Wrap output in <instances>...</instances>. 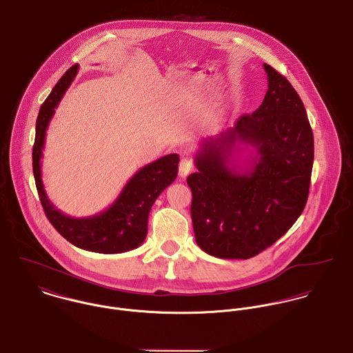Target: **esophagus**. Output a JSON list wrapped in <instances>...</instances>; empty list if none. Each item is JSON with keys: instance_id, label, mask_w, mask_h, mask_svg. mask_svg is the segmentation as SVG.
Wrapping results in <instances>:
<instances>
[{"instance_id": "esophagus-1", "label": "esophagus", "mask_w": 353, "mask_h": 353, "mask_svg": "<svg viewBox=\"0 0 353 353\" xmlns=\"http://www.w3.org/2000/svg\"><path fill=\"white\" fill-rule=\"evenodd\" d=\"M192 170H193V163H192V160L188 159V157H183V159L181 160V163H179V175H181L182 178H186Z\"/></svg>"}]
</instances>
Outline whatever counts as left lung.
Returning a JSON list of instances; mask_svg holds the SVG:
<instances>
[{
    "label": "left lung",
    "mask_w": 353,
    "mask_h": 353,
    "mask_svg": "<svg viewBox=\"0 0 353 353\" xmlns=\"http://www.w3.org/2000/svg\"><path fill=\"white\" fill-rule=\"evenodd\" d=\"M268 90L261 105L234 127L201 143L197 172L188 176L197 245L219 259H250L285 234L310 192L314 135L290 82L263 64ZM236 140L258 153L242 173L232 165Z\"/></svg>",
    "instance_id": "8db88e82"
}]
</instances>
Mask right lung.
<instances>
[{
	"label": "right lung",
	"mask_w": 353,
	"mask_h": 353,
	"mask_svg": "<svg viewBox=\"0 0 353 353\" xmlns=\"http://www.w3.org/2000/svg\"><path fill=\"white\" fill-rule=\"evenodd\" d=\"M79 65H72L56 83L39 108L32 148V172L38 196L52 226L72 245L97 253H121L138 248L148 234V216L160 193L178 175L179 156L167 154L142 167L125 183L117 201L94 216L71 218L59 211L48 199L41 178V159L46 128L60 100L78 74Z\"/></svg>",
	"instance_id": "right-lung-1"
}]
</instances>
